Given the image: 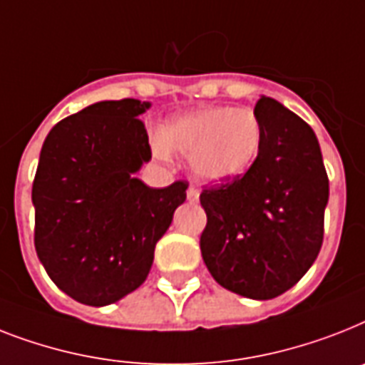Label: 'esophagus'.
I'll return each instance as SVG.
<instances>
[{"instance_id":"34e87169","label":"esophagus","mask_w":365,"mask_h":365,"mask_svg":"<svg viewBox=\"0 0 365 365\" xmlns=\"http://www.w3.org/2000/svg\"><path fill=\"white\" fill-rule=\"evenodd\" d=\"M198 197H200V192H198L197 187H189L187 189V198L191 200V202H197Z\"/></svg>"}]
</instances>
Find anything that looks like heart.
I'll use <instances>...</instances> for the list:
<instances>
[{
    "label": "heart",
    "mask_w": 365,
    "mask_h": 365,
    "mask_svg": "<svg viewBox=\"0 0 365 365\" xmlns=\"http://www.w3.org/2000/svg\"><path fill=\"white\" fill-rule=\"evenodd\" d=\"M262 123L251 108L212 106L174 115L153 142L159 157H189L192 174L210 183L244 176L262 150Z\"/></svg>",
    "instance_id": "heart-1"
}]
</instances>
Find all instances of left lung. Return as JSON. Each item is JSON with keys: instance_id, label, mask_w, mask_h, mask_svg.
Wrapping results in <instances>:
<instances>
[{"instance_id": "obj_1", "label": "left lung", "mask_w": 365, "mask_h": 365, "mask_svg": "<svg viewBox=\"0 0 365 365\" xmlns=\"http://www.w3.org/2000/svg\"><path fill=\"white\" fill-rule=\"evenodd\" d=\"M255 114L262 150L244 176L204 189V264L219 285L272 300L304 277L321 251L328 176L315 133L269 97Z\"/></svg>"}]
</instances>
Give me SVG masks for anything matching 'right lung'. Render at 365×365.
I'll return each mask as SVG.
<instances>
[{
	"instance_id": "right-lung-1",
	"label": "right lung",
	"mask_w": 365,
	"mask_h": 365,
	"mask_svg": "<svg viewBox=\"0 0 365 365\" xmlns=\"http://www.w3.org/2000/svg\"><path fill=\"white\" fill-rule=\"evenodd\" d=\"M138 99L101 101L52 127L38 157L31 200L35 251L73 300L108 306L136 290L155 244L185 200L189 183L148 187L135 178L152 159L150 108Z\"/></svg>"
}]
</instances>
